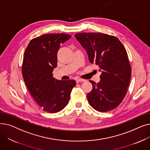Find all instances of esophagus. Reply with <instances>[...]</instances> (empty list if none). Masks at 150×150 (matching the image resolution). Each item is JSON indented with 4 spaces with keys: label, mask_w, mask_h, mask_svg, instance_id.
Wrapping results in <instances>:
<instances>
[{
    "label": "esophagus",
    "mask_w": 150,
    "mask_h": 150,
    "mask_svg": "<svg viewBox=\"0 0 150 150\" xmlns=\"http://www.w3.org/2000/svg\"><path fill=\"white\" fill-rule=\"evenodd\" d=\"M83 81H85V80L80 79V78H77V79H76V82L77 83H81V82H83Z\"/></svg>",
    "instance_id": "34e87169"
}]
</instances>
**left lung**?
<instances>
[{"instance_id":"8db88e82","label":"left lung","mask_w":150,"mask_h":150,"mask_svg":"<svg viewBox=\"0 0 150 150\" xmlns=\"http://www.w3.org/2000/svg\"><path fill=\"white\" fill-rule=\"evenodd\" d=\"M87 52L89 60L100 68V81L90 80L92 90L88 93L89 105L97 111L112 110L123 101L129 84L131 67L124 45L117 37L101 33L75 35Z\"/></svg>"}]
</instances>
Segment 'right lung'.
Listing matches in <instances>:
<instances>
[{
	"label": "right lung",
	"mask_w": 150,
	"mask_h": 150,
	"mask_svg": "<svg viewBox=\"0 0 150 150\" xmlns=\"http://www.w3.org/2000/svg\"><path fill=\"white\" fill-rule=\"evenodd\" d=\"M72 37L64 33H49L31 39L25 49L22 74L33 99L44 111L56 113L69 103L75 80L60 81L53 77L57 66V53Z\"/></svg>",
	"instance_id": "obj_1"
}]
</instances>
